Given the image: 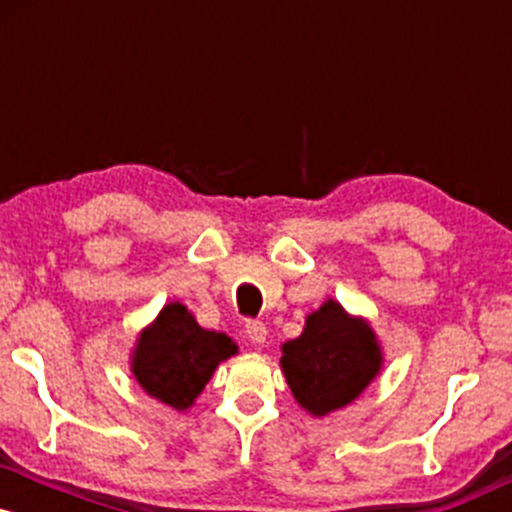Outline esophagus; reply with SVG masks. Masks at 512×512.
Masks as SVG:
<instances>
[{
	"instance_id": "obj_1",
	"label": "esophagus",
	"mask_w": 512,
	"mask_h": 512,
	"mask_svg": "<svg viewBox=\"0 0 512 512\" xmlns=\"http://www.w3.org/2000/svg\"><path fill=\"white\" fill-rule=\"evenodd\" d=\"M245 332H248L252 344H264L267 342V327L260 320H248L245 322Z\"/></svg>"
}]
</instances>
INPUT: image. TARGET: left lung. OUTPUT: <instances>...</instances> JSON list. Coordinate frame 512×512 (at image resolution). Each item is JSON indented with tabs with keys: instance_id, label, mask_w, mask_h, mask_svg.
<instances>
[{
	"instance_id": "left-lung-1",
	"label": "left lung",
	"mask_w": 512,
	"mask_h": 512,
	"mask_svg": "<svg viewBox=\"0 0 512 512\" xmlns=\"http://www.w3.org/2000/svg\"><path fill=\"white\" fill-rule=\"evenodd\" d=\"M281 354L293 397L313 416L354 402L383 368V351L368 322L332 298L305 317L303 334L281 346Z\"/></svg>"
}]
</instances>
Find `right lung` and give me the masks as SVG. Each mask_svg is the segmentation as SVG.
I'll use <instances>...</instances> for the list:
<instances>
[{"label":"right lung","mask_w":512,"mask_h":512,"mask_svg":"<svg viewBox=\"0 0 512 512\" xmlns=\"http://www.w3.org/2000/svg\"><path fill=\"white\" fill-rule=\"evenodd\" d=\"M238 346L223 332L204 330L182 303H168L146 330L132 354V373L146 395L185 411L195 404L221 361Z\"/></svg>","instance_id":"add662e5"}]
</instances>
